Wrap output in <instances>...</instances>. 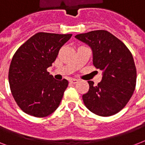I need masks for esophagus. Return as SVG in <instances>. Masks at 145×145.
Instances as JSON below:
<instances>
[{
    "label": "esophagus",
    "mask_w": 145,
    "mask_h": 145,
    "mask_svg": "<svg viewBox=\"0 0 145 145\" xmlns=\"http://www.w3.org/2000/svg\"><path fill=\"white\" fill-rule=\"evenodd\" d=\"M70 82H71V84H77V82H78V80H77V79H71L70 80Z\"/></svg>",
    "instance_id": "obj_1"
}]
</instances>
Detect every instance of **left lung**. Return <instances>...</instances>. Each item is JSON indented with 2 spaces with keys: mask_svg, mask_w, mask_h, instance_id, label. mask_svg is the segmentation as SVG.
Segmentation results:
<instances>
[{
  "mask_svg": "<svg viewBox=\"0 0 145 145\" xmlns=\"http://www.w3.org/2000/svg\"><path fill=\"white\" fill-rule=\"evenodd\" d=\"M75 37L90 46L93 65L103 71L97 86L88 81L89 91L83 95L84 105L101 117L117 114L128 103L135 89L137 74L133 55L120 40L107 31H92Z\"/></svg>",
  "mask_w": 145,
  "mask_h": 145,
  "instance_id": "obj_1",
  "label": "left lung"
}]
</instances>
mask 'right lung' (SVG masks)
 Instances as JSON below:
<instances>
[{"mask_svg":"<svg viewBox=\"0 0 145 145\" xmlns=\"http://www.w3.org/2000/svg\"><path fill=\"white\" fill-rule=\"evenodd\" d=\"M71 36L37 33L15 52L8 78L12 96L22 111L44 117L59 107L68 81L55 80L46 70Z\"/></svg>","mask_w":145,"mask_h":145,"instance_id":"obj_1","label":"right lung"}]
</instances>
